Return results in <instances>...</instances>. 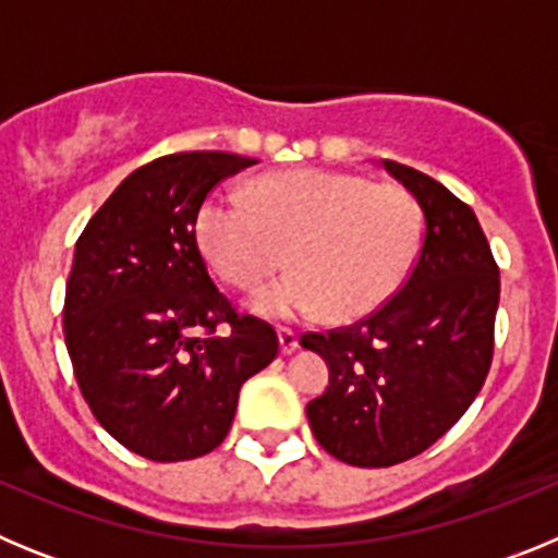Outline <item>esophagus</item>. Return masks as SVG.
I'll return each instance as SVG.
<instances>
[{"mask_svg":"<svg viewBox=\"0 0 558 558\" xmlns=\"http://www.w3.org/2000/svg\"><path fill=\"white\" fill-rule=\"evenodd\" d=\"M279 349H282V354H293L299 349V335L288 327L279 329Z\"/></svg>","mask_w":558,"mask_h":558,"instance_id":"1","label":"esophagus"}]
</instances>
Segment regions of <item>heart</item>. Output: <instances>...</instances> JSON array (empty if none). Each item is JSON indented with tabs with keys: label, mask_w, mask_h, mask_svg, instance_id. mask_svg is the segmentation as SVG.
<instances>
[{
	"label": "heart",
	"mask_w": 558,
	"mask_h": 558,
	"mask_svg": "<svg viewBox=\"0 0 558 558\" xmlns=\"http://www.w3.org/2000/svg\"><path fill=\"white\" fill-rule=\"evenodd\" d=\"M195 234L206 263L231 288H256L288 263V276L251 295L270 322L327 310L357 322L399 293L422 245V209L405 186L340 170L265 172L240 192H211Z\"/></svg>",
	"instance_id": "b5f03b06"
}]
</instances>
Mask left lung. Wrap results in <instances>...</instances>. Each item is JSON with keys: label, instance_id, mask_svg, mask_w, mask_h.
Masks as SVG:
<instances>
[{"label": "left lung", "instance_id": "obj_1", "mask_svg": "<svg viewBox=\"0 0 558 558\" xmlns=\"http://www.w3.org/2000/svg\"><path fill=\"white\" fill-rule=\"evenodd\" d=\"M425 215L408 282L352 327L302 335L329 388L307 405L318 445L352 466H393L445 436L483 388L495 352L500 270L475 211L445 184L383 161Z\"/></svg>", "mask_w": 558, "mask_h": 558}]
</instances>
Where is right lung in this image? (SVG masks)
Listing matches in <instances>:
<instances>
[{
  "mask_svg": "<svg viewBox=\"0 0 558 558\" xmlns=\"http://www.w3.org/2000/svg\"><path fill=\"white\" fill-rule=\"evenodd\" d=\"M251 165L220 150L161 156L111 192L75 245L63 335L77 386L97 422L150 461L223 445L240 388L279 352L274 327L215 288L195 236L206 195Z\"/></svg>",
  "mask_w": 558,
  "mask_h": 558,
  "instance_id": "obj_1",
  "label": "right lung"
}]
</instances>
